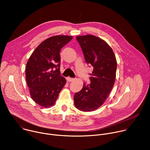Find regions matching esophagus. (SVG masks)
I'll return each mask as SVG.
<instances>
[{
	"instance_id": "obj_1",
	"label": "esophagus",
	"mask_w": 150,
	"mask_h": 150,
	"mask_svg": "<svg viewBox=\"0 0 150 150\" xmlns=\"http://www.w3.org/2000/svg\"><path fill=\"white\" fill-rule=\"evenodd\" d=\"M67 81H69V82H72L73 80H74V78H71V77H67Z\"/></svg>"
}]
</instances>
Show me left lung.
<instances>
[{"mask_svg":"<svg viewBox=\"0 0 150 150\" xmlns=\"http://www.w3.org/2000/svg\"><path fill=\"white\" fill-rule=\"evenodd\" d=\"M85 62L94 68L90 83H83L82 90L74 95L78 110L91 112L97 109L108 98L116 79L117 62L112 49L103 40L92 35L76 38Z\"/></svg>","mask_w":150,"mask_h":150,"instance_id":"8db88e82","label":"left lung"}]
</instances>
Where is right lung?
<instances>
[{
    "label": "right lung",
    "mask_w": 150,
    "mask_h": 150,
    "mask_svg": "<svg viewBox=\"0 0 150 150\" xmlns=\"http://www.w3.org/2000/svg\"><path fill=\"white\" fill-rule=\"evenodd\" d=\"M72 36L51 37L34 50L26 65L25 76L33 100L45 108L53 105L67 81L60 75L61 49Z\"/></svg>",
    "instance_id": "obj_1"
}]
</instances>
